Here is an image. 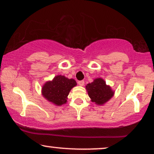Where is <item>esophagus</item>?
Returning <instances> with one entry per match:
<instances>
[{
    "label": "esophagus",
    "mask_w": 154,
    "mask_h": 154,
    "mask_svg": "<svg viewBox=\"0 0 154 154\" xmlns=\"http://www.w3.org/2000/svg\"><path fill=\"white\" fill-rule=\"evenodd\" d=\"M77 83H78V84H79V86H84V80H82V81H79V82H77Z\"/></svg>",
    "instance_id": "obj_1"
}]
</instances>
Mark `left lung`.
I'll return each instance as SVG.
<instances>
[{"label": "left lung", "mask_w": 154, "mask_h": 154, "mask_svg": "<svg viewBox=\"0 0 154 154\" xmlns=\"http://www.w3.org/2000/svg\"><path fill=\"white\" fill-rule=\"evenodd\" d=\"M89 98L96 105H103L114 96V91L102 78L95 79L91 83L86 86Z\"/></svg>", "instance_id": "left-lung-1"}]
</instances>
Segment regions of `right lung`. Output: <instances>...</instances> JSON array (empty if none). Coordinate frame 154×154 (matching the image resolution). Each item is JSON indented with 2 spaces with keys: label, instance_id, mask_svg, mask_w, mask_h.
I'll list each match as a JSON object with an SVG mask.
<instances>
[{
  "label": "right lung",
  "instance_id": "1",
  "mask_svg": "<svg viewBox=\"0 0 154 154\" xmlns=\"http://www.w3.org/2000/svg\"><path fill=\"white\" fill-rule=\"evenodd\" d=\"M77 85L73 79L57 75L52 81H48L42 86V94L44 98L54 105L60 106L66 103L70 90Z\"/></svg>",
  "mask_w": 154,
  "mask_h": 154
}]
</instances>
